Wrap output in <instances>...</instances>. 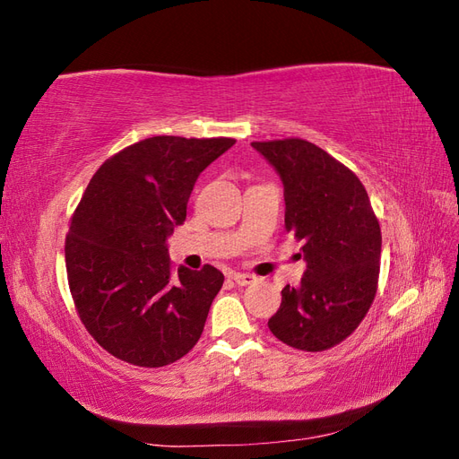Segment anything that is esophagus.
<instances>
[{
  "label": "esophagus",
  "instance_id": "obj_1",
  "mask_svg": "<svg viewBox=\"0 0 459 459\" xmlns=\"http://www.w3.org/2000/svg\"><path fill=\"white\" fill-rule=\"evenodd\" d=\"M231 280H233L235 283H238V285H241V287L256 283V277L251 275V273H233Z\"/></svg>",
  "mask_w": 459,
  "mask_h": 459
}]
</instances>
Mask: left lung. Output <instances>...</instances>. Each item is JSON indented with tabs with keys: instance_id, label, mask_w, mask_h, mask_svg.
<instances>
[{
	"instance_id": "obj_1",
	"label": "left lung",
	"mask_w": 459,
	"mask_h": 459,
	"mask_svg": "<svg viewBox=\"0 0 459 459\" xmlns=\"http://www.w3.org/2000/svg\"><path fill=\"white\" fill-rule=\"evenodd\" d=\"M281 176L285 230L302 241L307 272L285 285L268 322L281 342L322 352L351 337L379 283L381 228L358 176L300 137L253 142Z\"/></svg>"
}]
</instances>
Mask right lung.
Masks as SVG:
<instances>
[{"instance_id":"obj_1","label":"right lung","mask_w":459,"mask_h":459,"mask_svg":"<svg viewBox=\"0 0 459 459\" xmlns=\"http://www.w3.org/2000/svg\"><path fill=\"white\" fill-rule=\"evenodd\" d=\"M233 143L147 137L90 179L65 239L66 277L80 322L122 362L169 366L201 339L224 273L211 264L176 273L166 238L186 220L199 174Z\"/></svg>"}]
</instances>
